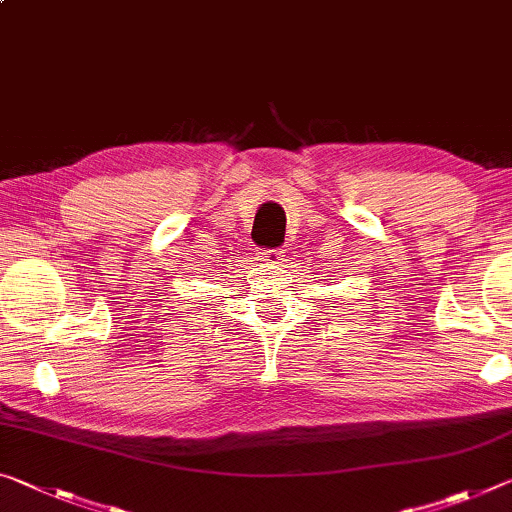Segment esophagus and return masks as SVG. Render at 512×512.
Instances as JSON below:
<instances>
[{"mask_svg":"<svg viewBox=\"0 0 512 512\" xmlns=\"http://www.w3.org/2000/svg\"><path fill=\"white\" fill-rule=\"evenodd\" d=\"M259 259H262V264L269 266V269H278V266L285 264V255H282V250H264V253L259 255Z\"/></svg>","mask_w":512,"mask_h":512,"instance_id":"esophagus-1","label":"esophagus"}]
</instances>
